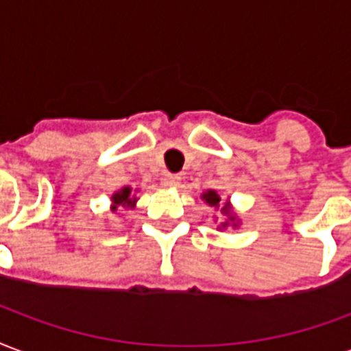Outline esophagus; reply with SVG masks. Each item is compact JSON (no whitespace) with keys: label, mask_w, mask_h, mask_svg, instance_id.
<instances>
[{"label":"esophagus","mask_w":351,"mask_h":351,"mask_svg":"<svg viewBox=\"0 0 351 351\" xmlns=\"http://www.w3.org/2000/svg\"><path fill=\"white\" fill-rule=\"evenodd\" d=\"M162 182L165 188H176V186H178V182H180V176L173 175V173H165L162 178Z\"/></svg>","instance_id":"esophagus-1"}]
</instances>
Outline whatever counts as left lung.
<instances>
[{
    "label": "left lung",
    "mask_w": 351,
    "mask_h": 351,
    "mask_svg": "<svg viewBox=\"0 0 351 351\" xmlns=\"http://www.w3.org/2000/svg\"><path fill=\"white\" fill-rule=\"evenodd\" d=\"M202 199L206 201V204H210V206H214V208H219L221 206V197L217 195V191H214V189H208V191H204L202 193ZM221 214L227 215V221L221 223V227H228V225H232V227H236V215L232 214V208H230V204L228 202H225L221 206Z\"/></svg>",
    "instance_id": "8db88e82"
}]
</instances>
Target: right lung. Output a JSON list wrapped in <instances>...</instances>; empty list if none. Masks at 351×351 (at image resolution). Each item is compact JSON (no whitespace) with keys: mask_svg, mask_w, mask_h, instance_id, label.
Wrapping results in <instances>:
<instances>
[{"mask_svg":"<svg viewBox=\"0 0 351 351\" xmlns=\"http://www.w3.org/2000/svg\"><path fill=\"white\" fill-rule=\"evenodd\" d=\"M111 201H113V204H111V210L115 212L119 206H124V208H134V206H136L137 199L132 195V188H128V186H126V188L119 189L117 193H113Z\"/></svg>","mask_w":351,"mask_h":351,"instance_id":"add662e5","label":"right lung"}]
</instances>
